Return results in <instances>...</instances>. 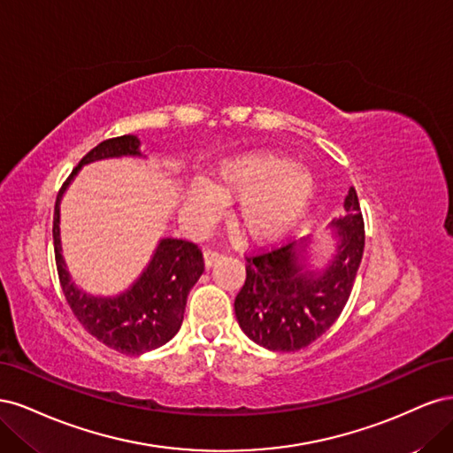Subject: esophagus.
I'll list each match as a JSON object with an SVG mask.
<instances>
[{"mask_svg": "<svg viewBox=\"0 0 453 453\" xmlns=\"http://www.w3.org/2000/svg\"><path fill=\"white\" fill-rule=\"evenodd\" d=\"M221 257H223V255H221V253H219V251H211V250H205V251H203V265L210 268V266H211L213 263H217V260H219V258H221Z\"/></svg>", "mask_w": 453, "mask_h": 453, "instance_id": "obj_1", "label": "esophagus"}]
</instances>
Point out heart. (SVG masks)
<instances>
[{"label": "heart", "instance_id": "1", "mask_svg": "<svg viewBox=\"0 0 453 453\" xmlns=\"http://www.w3.org/2000/svg\"><path fill=\"white\" fill-rule=\"evenodd\" d=\"M311 173L270 150H251L219 164L210 187L195 183L185 195L188 221L202 228L234 202L232 223L245 240L270 242L289 230L313 198Z\"/></svg>", "mask_w": 453, "mask_h": 453}]
</instances>
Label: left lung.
Masks as SVG:
<instances>
[{
  "instance_id": "left-lung-1",
  "label": "left lung",
  "mask_w": 453,
  "mask_h": 453,
  "mask_svg": "<svg viewBox=\"0 0 453 453\" xmlns=\"http://www.w3.org/2000/svg\"><path fill=\"white\" fill-rule=\"evenodd\" d=\"M336 219L338 245L323 273L304 270L296 243L245 255V283L234 311L242 331L272 351H298L323 336L344 310L365 250V221L355 188Z\"/></svg>"
}]
</instances>
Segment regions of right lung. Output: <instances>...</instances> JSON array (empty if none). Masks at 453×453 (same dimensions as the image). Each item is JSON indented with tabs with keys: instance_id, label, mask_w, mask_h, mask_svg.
<instances>
[{
	"instance_id": "1",
	"label": "right lung",
	"mask_w": 453,
	"mask_h": 453,
	"mask_svg": "<svg viewBox=\"0 0 453 453\" xmlns=\"http://www.w3.org/2000/svg\"><path fill=\"white\" fill-rule=\"evenodd\" d=\"M122 155H140V140L135 135H119L98 143L64 181L54 203V258L64 296L85 331L107 348L142 355L164 346L181 328L187 295L202 276L203 257L193 242L164 238L140 280L127 293L115 298H98L79 291L72 283L62 258L60 198L83 164Z\"/></svg>"
}]
</instances>
